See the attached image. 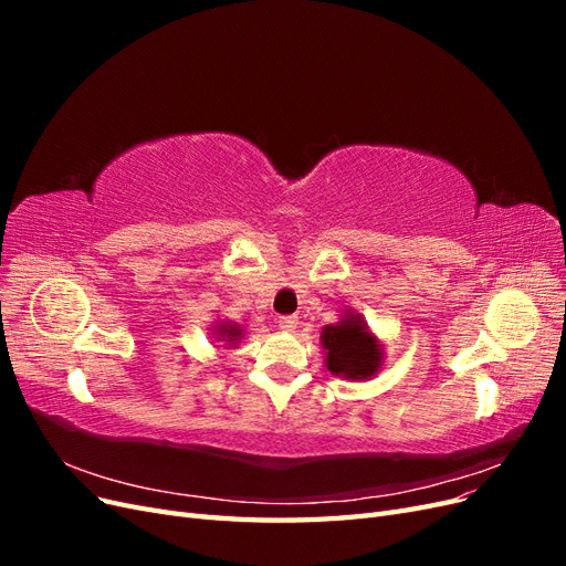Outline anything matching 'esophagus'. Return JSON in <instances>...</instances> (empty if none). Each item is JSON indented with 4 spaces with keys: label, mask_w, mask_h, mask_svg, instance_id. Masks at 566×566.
I'll list each match as a JSON object with an SVG mask.
<instances>
[{
    "label": "esophagus",
    "mask_w": 566,
    "mask_h": 566,
    "mask_svg": "<svg viewBox=\"0 0 566 566\" xmlns=\"http://www.w3.org/2000/svg\"><path fill=\"white\" fill-rule=\"evenodd\" d=\"M279 328L285 333H293L297 328V316H281L279 318Z\"/></svg>",
    "instance_id": "obj_1"
}]
</instances>
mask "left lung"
Instances as JSON below:
<instances>
[{
	"instance_id": "obj_1",
	"label": "left lung",
	"mask_w": 566,
	"mask_h": 566,
	"mask_svg": "<svg viewBox=\"0 0 566 566\" xmlns=\"http://www.w3.org/2000/svg\"><path fill=\"white\" fill-rule=\"evenodd\" d=\"M325 368L339 378L364 382L375 378L385 364V347L361 314L342 312L337 323L321 331Z\"/></svg>"
}]
</instances>
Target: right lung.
Wrapping results in <instances>:
<instances>
[{"instance_id": "1", "label": "right lung", "mask_w": 566, "mask_h": 566, "mask_svg": "<svg viewBox=\"0 0 566 566\" xmlns=\"http://www.w3.org/2000/svg\"><path fill=\"white\" fill-rule=\"evenodd\" d=\"M212 337L217 342H224V345H227L224 349H231L245 337V331H243V325H238L233 321H214Z\"/></svg>"}]
</instances>
